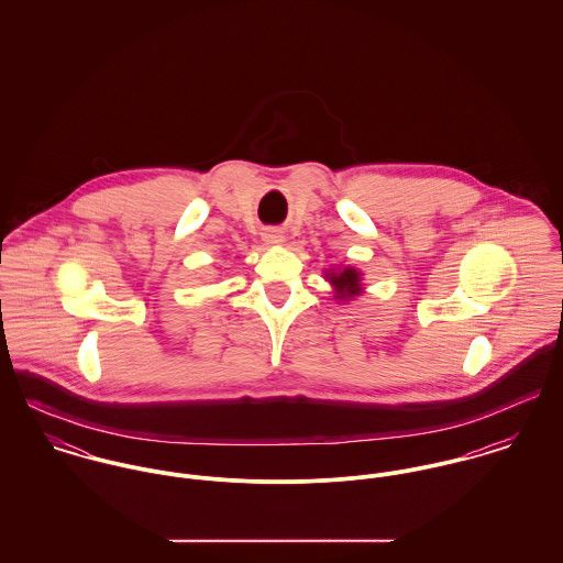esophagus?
Listing matches in <instances>:
<instances>
[{
  "label": "esophagus",
  "instance_id": "1",
  "mask_svg": "<svg viewBox=\"0 0 563 563\" xmlns=\"http://www.w3.org/2000/svg\"><path fill=\"white\" fill-rule=\"evenodd\" d=\"M262 239H264L266 244H279V242H284V234L279 230H266L262 234Z\"/></svg>",
  "mask_w": 563,
  "mask_h": 563
}]
</instances>
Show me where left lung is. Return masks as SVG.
Listing matches in <instances>:
<instances>
[{
  "label": "left lung",
  "instance_id": "1",
  "mask_svg": "<svg viewBox=\"0 0 563 563\" xmlns=\"http://www.w3.org/2000/svg\"><path fill=\"white\" fill-rule=\"evenodd\" d=\"M335 286V297L338 299H351L360 295V273L355 268H344L342 273H331L329 279Z\"/></svg>",
  "mask_w": 563,
  "mask_h": 563
}]
</instances>
